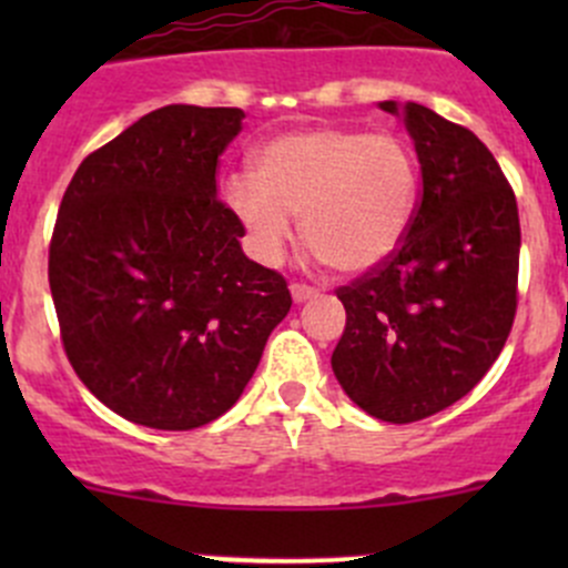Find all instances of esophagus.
Wrapping results in <instances>:
<instances>
[{"label": "esophagus", "instance_id": "34e87169", "mask_svg": "<svg viewBox=\"0 0 568 568\" xmlns=\"http://www.w3.org/2000/svg\"><path fill=\"white\" fill-rule=\"evenodd\" d=\"M291 296H294L296 305H302V302H307V300H313V296H318V291L311 288V285L294 283V285H291Z\"/></svg>", "mask_w": 568, "mask_h": 568}]
</instances>
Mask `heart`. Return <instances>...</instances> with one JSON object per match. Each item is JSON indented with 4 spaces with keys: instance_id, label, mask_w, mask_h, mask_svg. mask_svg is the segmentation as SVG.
<instances>
[{
    "instance_id": "b5f03b06",
    "label": "heart",
    "mask_w": 568,
    "mask_h": 568,
    "mask_svg": "<svg viewBox=\"0 0 568 568\" xmlns=\"http://www.w3.org/2000/svg\"><path fill=\"white\" fill-rule=\"evenodd\" d=\"M420 173L409 145L393 134L305 129L257 151L255 173L225 181V203L263 263H280L302 239L326 266L363 274L398 250L415 214Z\"/></svg>"
}]
</instances>
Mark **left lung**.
Segmentation results:
<instances>
[{
    "label": "left lung",
    "instance_id": "1",
    "mask_svg": "<svg viewBox=\"0 0 568 568\" xmlns=\"http://www.w3.org/2000/svg\"><path fill=\"white\" fill-rule=\"evenodd\" d=\"M400 114L423 194L398 250L337 288L346 329L332 371L385 423H415L464 398L500 357L517 316L519 211L489 148L428 106Z\"/></svg>",
    "mask_w": 568,
    "mask_h": 568
}]
</instances>
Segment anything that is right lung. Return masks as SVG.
I'll return each instance as SVG.
<instances>
[{
	"instance_id": "right-lung-1",
	"label": "right lung",
	"mask_w": 568,
	"mask_h": 568,
	"mask_svg": "<svg viewBox=\"0 0 568 568\" xmlns=\"http://www.w3.org/2000/svg\"><path fill=\"white\" fill-rule=\"evenodd\" d=\"M236 106L170 104L90 153L62 194L49 285L90 393L131 423L189 432L225 415L291 311L216 200Z\"/></svg>"
}]
</instances>
